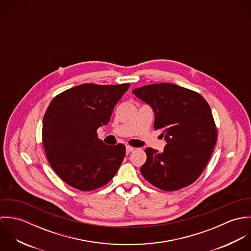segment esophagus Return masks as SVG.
<instances>
[{
    "label": "esophagus",
    "instance_id": "1",
    "mask_svg": "<svg viewBox=\"0 0 251 251\" xmlns=\"http://www.w3.org/2000/svg\"><path fill=\"white\" fill-rule=\"evenodd\" d=\"M134 151V148L133 147H130V146H126V153L128 154L129 152L133 151Z\"/></svg>",
    "mask_w": 251,
    "mask_h": 251
}]
</instances>
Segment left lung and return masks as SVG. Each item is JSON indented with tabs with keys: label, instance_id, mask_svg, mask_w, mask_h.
Here are the masks:
<instances>
[{
	"label": "left lung",
	"instance_id": "8db88e82",
	"mask_svg": "<svg viewBox=\"0 0 251 251\" xmlns=\"http://www.w3.org/2000/svg\"><path fill=\"white\" fill-rule=\"evenodd\" d=\"M132 93L152 107L153 128L161 129L167 142L163 152L145 150L144 178L165 191L193 183L206 168L217 140L209 103L200 94L169 83L146 85Z\"/></svg>",
	"mask_w": 251,
	"mask_h": 251
}]
</instances>
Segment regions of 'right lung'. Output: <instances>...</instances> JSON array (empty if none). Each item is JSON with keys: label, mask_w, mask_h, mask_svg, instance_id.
<instances>
[{"label": "right lung", "mask_w": 251, "mask_h": 251, "mask_svg": "<svg viewBox=\"0 0 251 251\" xmlns=\"http://www.w3.org/2000/svg\"><path fill=\"white\" fill-rule=\"evenodd\" d=\"M121 85L82 84L56 96L43 117L42 143L55 173L72 187L90 191L118 172L126 146H108L98 137L113 109L128 90Z\"/></svg>", "instance_id": "right-lung-1"}]
</instances>
